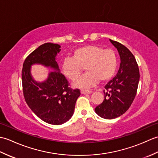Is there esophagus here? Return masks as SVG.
<instances>
[{"label":"esophagus","instance_id":"esophagus-1","mask_svg":"<svg viewBox=\"0 0 158 158\" xmlns=\"http://www.w3.org/2000/svg\"><path fill=\"white\" fill-rule=\"evenodd\" d=\"M92 92V91L90 89H83L81 90V93L82 94H91Z\"/></svg>","mask_w":158,"mask_h":158}]
</instances>
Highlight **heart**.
<instances>
[{
	"label": "heart",
	"mask_w": 158,
	"mask_h": 158,
	"mask_svg": "<svg viewBox=\"0 0 158 158\" xmlns=\"http://www.w3.org/2000/svg\"><path fill=\"white\" fill-rule=\"evenodd\" d=\"M62 66L64 74L73 81L78 79L83 67H85L88 72L75 83V85L89 88L99 79L106 81L113 77L117 69V59L113 49L90 45L76 49L72 58H66Z\"/></svg>",
	"instance_id": "heart-1"
}]
</instances>
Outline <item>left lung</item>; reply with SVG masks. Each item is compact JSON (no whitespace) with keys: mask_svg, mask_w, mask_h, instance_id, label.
Returning a JSON list of instances; mask_svg holds the SVG:
<instances>
[{"mask_svg":"<svg viewBox=\"0 0 158 158\" xmlns=\"http://www.w3.org/2000/svg\"><path fill=\"white\" fill-rule=\"evenodd\" d=\"M119 53L118 73L105 86L103 102L97 106L96 113L102 118L115 119L125 113L132 105L138 89L140 73L135 56L126 46L110 39Z\"/></svg>","mask_w":158,"mask_h":158,"instance_id":"8db88e82","label":"left lung"}]
</instances>
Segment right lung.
Masks as SVG:
<instances>
[{"mask_svg":"<svg viewBox=\"0 0 158 158\" xmlns=\"http://www.w3.org/2000/svg\"><path fill=\"white\" fill-rule=\"evenodd\" d=\"M58 44L47 43L39 46L26 57L22 70L23 94L26 102L35 115L49 124L60 125L66 122L73 115L79 89H73L65 76L59 71L56 56L60 52ZM42 63L57 72L50 74L48 80L37 83L29 73L30 65Z\"/></svg>","mask_w":158,"mask_h":158,"instance_id":"obj_1","label":"right lung"}]
</instances>
